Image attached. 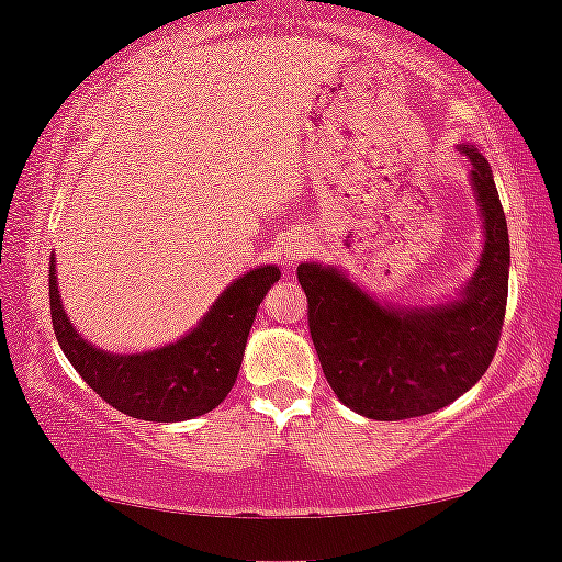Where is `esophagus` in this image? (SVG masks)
<instances>
[{"mask_svg":"<svg viewBox=\"0 0 562 562\" xmlns=\"http://www.w3.org/2000/svg\"><path fill=\"white\" fill-rule=\"evenodd\" d=\"M312 248H314V240L306 233L291 235L289 243H286V260H289V263H296V260L310 256Z\"/></svg>","mask_w":562,"mask_h":562,"instance_id":"34e87169","label":"esophagus"}]
</instances>
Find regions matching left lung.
I'll list each match as a JSON object with an SVG mask.
<instances>
[{
    "label": "left lung",
    "instance_id": "8db88e82",
    "mask_svg": "<svg viewBox=\"0 0 562 562\" xmlns=\"http://www.w3.org/2000/svg\"><path fill=\"white\" fill-rule=\"evenodd\" d=\"M483 217L479 268L458 299L437 306L379 304L333 266L302 263L310 333L337 398L368 419L432 414L475 386L494 360L509 294V233L488 160L471 145Z\"/></svg>",
    "mask_w": 562,
    "mask_h": 562
}]
</instances>
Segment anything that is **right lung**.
Listing matches in <instances>:
<instances>
[{"instance_id":"obj_1","label":"right lung","mask_w":562,"mask_h":562,"mask_svg":"<svg viewBox=\"0 0 562 562\" xmlns=\"http://www.w3.org/2000/svg\"><path fill=\"white\" fill-rule=\"evenodd\" d=\"M50 317L56 340L83 381L114 409L145 422L202 417L225 402L240 371L245 342L266 291L281 279L276 266L252 268L229 283L202 322L166 348L106 352L76 333L60 302L50 260Z\"/></svg>"}]
</instances>
